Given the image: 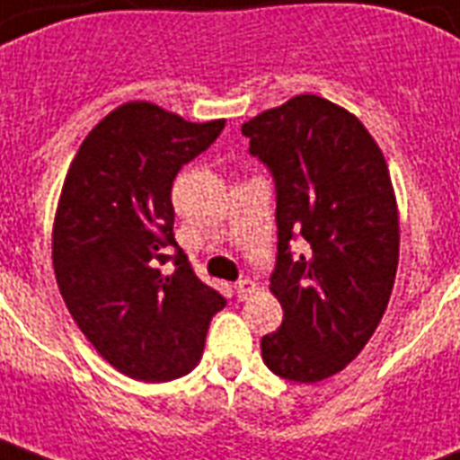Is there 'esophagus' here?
Instances as JSON below:
<instances>
[{
	"label": "esophagus",
	"mask_w": 460,
	"mask_h": 460,
	"mask_svg": "<svg viewBox=\"0 0 460 460\" xmlns=\"http://www.w3.org/2000/svg\"><path fill=\"white\" fill-rule=\"evenodd\" d=\"M255 292H258V285H255L253 279H241V282L236 285V296L241 301L251 299Z\"/></svg>",
	"instance_id": "1"
}]
</instances>
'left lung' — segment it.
<instances>
[{"label": "left lung", "mask_w": 460, "mask_h": 460, "mask_svg": "<svg viewBox=\"0 0 460 460\" xmlns=\"http://www.w3.org/2000/svg\"><path fill=\"white\" fill-rule=\"evenodd\" d=\"M277 185V268L270 292L285 311L261 342L277 376L315 384L352 362L394 292L401 222L391 173L362 120L299 93L241 125ZM309 243L292 259L293 234Z\"/></svg>", "instance_id": "8db88e82"}]
</instances>
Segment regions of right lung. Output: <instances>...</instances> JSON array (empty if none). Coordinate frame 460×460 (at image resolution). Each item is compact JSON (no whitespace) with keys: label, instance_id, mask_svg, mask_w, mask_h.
Wrapping results in <instances>:
<instances>
[{"label":"right lung","instance_id":"obj_1","mask_svg":"<svg viewBox=\"0 0 460 460\" xmlns=\"http://www.w3.org/2000/svg\"><path fill=\"white\" fill-rule=\"evenodd\" d=\"M226 120L188 122L149 101L105 115L69 164L52 224V268L75 323L96 352L137 381L195 369L209 321L226 306L173 238L171 185L215 142Z\"/></svg>","mask_w":460,"mask_h":460}]
</instances>
